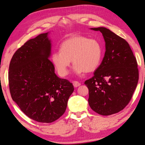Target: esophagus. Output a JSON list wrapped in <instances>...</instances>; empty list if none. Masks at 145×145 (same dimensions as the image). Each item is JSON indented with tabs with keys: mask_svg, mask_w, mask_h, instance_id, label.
Returning a JSON list of instances; mask_svg holds the SVG:
<instances>
[{
	"mask_svg": "<svg viewBox=\"0 0 145 145\" xmlns=\"http://www.w3.org/2000/svg\"><path fill=\"white\" fill-rule=\"evenodd\" d=\"M73 85H74V87L77 88V87L79 86L80 85V83H79V82H77V81H74L73 82Z\"/></svg>",
	"mask_w": 145,
	"mask_h": 145,
	"instance_id": "esophagus-1",
	"label": "esophagus"
}]
</instances>
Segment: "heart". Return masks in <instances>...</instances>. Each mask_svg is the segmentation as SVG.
<instances>
[{
    "instance_id": "heart-1",
    "label": "heart",
    "mask_w": 145,
    "mask_h": 145,
    "mask_svg": "<svg viewBox=\"0 0 145 145\" xmlns=\"http://www.w3.org/2000/svg\"><path fill=\"white\" fill-rule=\"evenodd\" d=\"M102 56V48L98 41L76 35L61 44L60 51L52 54L51 61L59 75L65 77L68 74L71 60L74 72L80 74L94 71L99 67Z\"/></svg>"
}]
</instances>
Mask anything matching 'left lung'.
Returning a JSON list of instances; mask_svg holds the SVG:
<instances>
[{
    "instance_id": "left-lung-1",
    "label": "left lung",
    "mask_w": 145,
    "mask_h": 145,
    "mask_svg": "<svg viewBox=\"0 0 145 145\" xmlns=\"http://www.w3.org/2000/svg\"><path fill=\"white\" fill-rule=\"evenodd\" d=\"M91 29L102 33L106 51L94 76L85 82L88 102L99 114L109 116L123 109L132 98L138 81L137 62L124 39L105 27Z\"/></svg>"
}]
</instances>
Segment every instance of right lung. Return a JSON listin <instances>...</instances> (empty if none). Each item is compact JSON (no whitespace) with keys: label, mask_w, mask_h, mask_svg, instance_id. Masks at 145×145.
Wrapping results in <instances>:
<instances>
[{"label":"right lung","mask_w":145,"mask_h":145,"mask_svg":"<svg viewBox=\"0 0 145 145\" xmlns=\"http://www.w3.org/2000/svg\"><path fill=\"white\" fill-rule=\"evenodd\" d=\"M48 34H39L19 48L8 72L12 100L29 118L47 123L63 114L74 90L72 83L55 74L49 59L51 43Z\"/></svg>","instance_id":"1"}]
</instances>
